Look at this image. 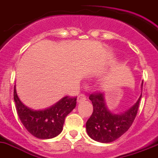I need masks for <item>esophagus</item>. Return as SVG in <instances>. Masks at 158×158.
<instances>
[{"label":"esophagus","mask_w":158,"mask_h":158,"mask_svg":"<svg viewBox=\"0 0 158 158\" xmlns=\"http://www.w3.org/2000/svg\"><path fill=\"white\" fill-rule=\"evenodd\" d=\"M86 98H87V97H86V95H85V94H79V95H78L77 101H78V102H83V101H85V100H86Z\"/></svg>","instance_id":"34e87169"}]
</instances>
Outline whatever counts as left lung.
Here are the masks:
<instances>
[{
  "label": "left lung",
  "mask_w": 158,
  "mask_h": 158,
  "mask_svg": "<svg viewBox=\"0 0 158 158\" xmlns=\"http://www.w3.org/2000/svg\"><path fill=\"white\" fill-rule=\"evenodd\" d=\"M143 81L142 83V87ZM127 111L113 114L106 108L102 93H94L89 96L92 102L93 113L86 123L89 136L94 141L109 143L120 138L132 126L139 107L140 99Z\"/></svg>",
  "instance_id": "8db88e82"
}]
</instances>
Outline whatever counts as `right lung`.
<instances>
[{
	"label": "right lung",
	"mask_w": 158,
	"mask_h": 158,
	"mask_svg": "<svg viewBox=\"0 0 158 158\" xmlns=\"http://www.w3.org/2000/svg\"><path fill=\"white\" fill-rule=\"evenodd\" d=\"M13 97L22 124L30 134L40 139L55 138L61 133L66 116L75 107L77 98L66 96L50 108L33 110L19 99L15 86Z\"/></svg>",
	"instance_id": "right-lung-1"
}]
</instances>
